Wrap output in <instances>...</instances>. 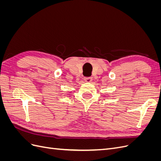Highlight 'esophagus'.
<instances>
[{
  "label": "esophagus",
  "mask_w": 161,
  "mask_h": 161,
  "mask_svg": "<svg viewBox=\"0 0 161 161\" xmlns=\"http://www.w3.org/2000/svg\"><path fill=\"white\" fill-rule=\"evenodd\" d=\"M84 80L87 82H90L92 80V78L91 77H84Z\"/></svg>",
  "instance_id": "34e87169"
}]
</instances>
